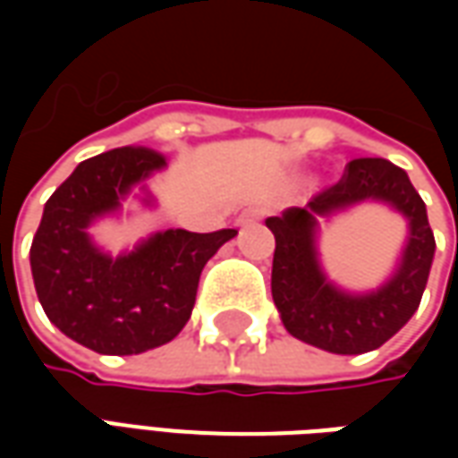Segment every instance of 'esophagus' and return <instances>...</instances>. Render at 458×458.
Returning <instances> with one entry per match:
<instances>
[{
  "label": "esophagus",
  "mask_w": 458,
  "mask_h": 458,
  "mask_svg": "<svg viewBox=\"0 0 458 458\" xmlns=\"http://www.w3.org/2000/svg\"><path fill=\"white\" fill-rule=\"evenodd\" d=\"M258 220H262V210L248 208V210H242V213L238 216V225L240 228H248V225H255Z\"/></svg>",
  "instance_id": "obj_1"
}]
</instances>
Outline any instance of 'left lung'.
<instances>
[{"mask_svg":"<svg viewBox=\"0 0 458 458\" xmlns=\"http://www.w3.org/2000/svg\"><path fill=\"white\" fill-rule=\"evenodd\" d=\"M383 199L411 223L401 267L380 290L348 295L334 288L316 258V218L354 205ZM275 235L272 299L289 334L338 355L380 348L412 318L422 301L434 259V233L412 181L387 159H353L338 183L328 186L304 208H287L265 220Z\"/></svg>","mask_w":458,"mask_h":458,"instance_id":"obj_1","label":"left lung"}]
</instances>
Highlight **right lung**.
Here are the masks:
<instances>
[{
	"mask_svg": "<svg viewBox=\"0 0 458 458\" xmlns=\"http://www.w3.org/2000/svg\"><path fill=\"white\" fill-rule=\"evenodd\" d=\"M166 166L164 154L122 147L78 164L46 200L31 242L38 301L55 328L103 355H137L169 344L191 318L200 272L238 235L164 230L110 258L93 245L95 218L120 208L134 183Z\"/></svg>",
	"mask_w": 458,
	"mask_h": 458,
	"instance_id": "obj_1",
	"label": "right lung"
}]
</instances>
